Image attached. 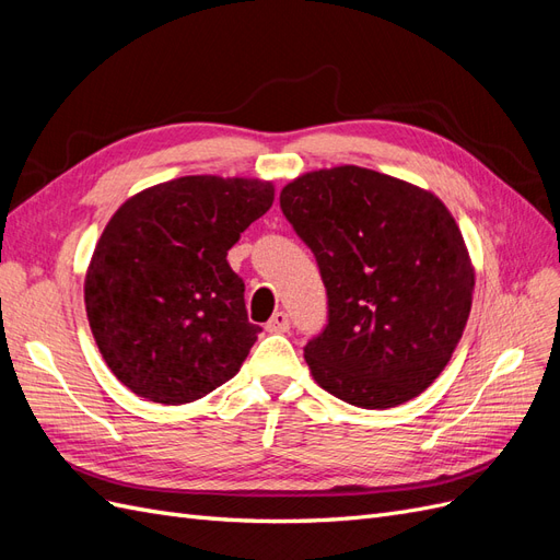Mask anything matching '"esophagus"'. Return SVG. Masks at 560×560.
<instances>
[{"mask_svg":"<svg viewBox=\"0 0 560 560\" xmlns=\"http://www.w3.org/2000/svg\"><path fill=\"white\" fill-rule=\"evenodd\" d=\"M266 331H270V334L290 331V315H287L284 311H278L273 317L266 322Z\"/></svg>","mask_w":560,"mask_h":560,"instance_id":"1","label":"esophagus"}]
</instances>
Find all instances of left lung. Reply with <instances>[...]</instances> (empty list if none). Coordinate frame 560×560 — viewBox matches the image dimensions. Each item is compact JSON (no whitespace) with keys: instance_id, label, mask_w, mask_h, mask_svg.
Masks as SVG:
<instances>
[{"instance_id":"1","label":"left lung","mask_w":560,"mask_h":560,"mask_svg":"<svg viewBox=\"0 0 560 560\" xmlns=\"http://www.w3.org/2000/svg\"><path fill=\"white\" fill-rule=\"evenodd\" d=\"M280 208L327 287L329 322L303 348L315 383L362 409L428 389L463 338L474 266L432 191L360 165L299 175Z\"/></svg>"}]
</instances>
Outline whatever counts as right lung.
<instances>
[{"label":"right lung","instance_id":"right-lung-1","mask_svg":"<svg viewBox=\"0 0 560 560\" xmlns=\"http://www.w3.org/2000/svg\"><path fill=\"white\" fill-rule=\"evenodd\" d=\"M273 198V182L189 175L114 212L83 301L100 354L135 395L189 404L238 374L261 327L226 254Z\"/></svg>","mask_w":560,"mask_h":560}]
</instances>
